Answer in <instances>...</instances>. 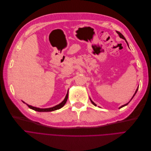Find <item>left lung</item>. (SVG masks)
<instances>
[{
	"label": "left lung",
	"instance_id": "1",
	"mask_svg": "<svg viewBox=\"0 0 151 151\" xmlns=\"http://www.w3.org/2000/svg\"><path fill=\"white\" fill-rule=\"evenodd\" d=\"M117 34H119V36H120V38H122V39H124V40H125V41H126V39H125V37H124V35H122V34H121V33H120V32H118V31H117ZM126 42H127V41H126ZM138 88H137V89H136V91H135V93H134V95H133V97H132V99H131V100H132V99H133V97H134V95H135V94H136V92H137V91H138ZM131 100H130V101H131ZM90 101H91V103H92V104H93V105H95V106H96V104H95V103H93V101H91V99H90ZM130 101H129V102H128V103H127V104H124V105H123V106H121V107H119V109H120V108H122V107H124V106H127V104H128V103H130Z\"/></svg>",
	"mask_w": 151,
	"mask_h": 151
}]
</instances>
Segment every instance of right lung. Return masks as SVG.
Returning <instances> with one entry per match:
<instances>
[{"label":"right lung","instance_id":"right-lung-1","mask_svg":"<svg viewBox=\"0 0 151 151\" xmlns=\"http://www.w3.org/2000/svg\"><path fill=\"white\" fill-rule=\"evenodd\" d=\"M68 93L66 94V96L65 97V98H64V99L63 100V101H62L60 104L56 105L53 107H50V108H46V109H40V108H37V107H33L32 106H30V105H27V106L29 107L30 109H32L35 111H38V112H51V111H55V110H57V109H59L60 108H61L62 107L64 106V105L66 104L67 100H68ZM24 103V102H23Z\"/></svg>","mask_w":151,"mask_h":151}]
</instances>
